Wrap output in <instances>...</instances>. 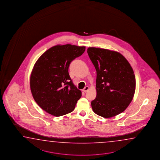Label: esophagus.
I'll return each mask as SVG.
<instances>
[{
    "mask_svg": "<svg viewBox=\"0 0 160 160\" xmlns=\"http://www.w3.org/2000/svg\"><path fill=\"white\" fill-rule=\"evenodd\" d=\"M88 89H89V87H88V86H86V87L83 88V91H84V92H86V91H88Z\"/></svg>",
    "mask_w": 160,
    "mask_h": 160,
    "instance_id": "obj_1",
    "label": "esophagus"
}]
</instances>
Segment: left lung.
I'll return each mask as SVG.
<instances>
[{
  "label": "left lung",
  "mask_w": 160,
  "mask_h": 160,
  "mask_svg": "<svg viewBox=\"0 0 160 160\" xmlns=\"http://www.w3.org/2000/svg\"><path fill=\"white\" fill-rule=\"evenodd\" d=\"M87 52L97 71V96L91 102L93 111L105 118L119 115L135 94L136 79L131 65L115 51L90 47Z\"/></svg>",
  "instance_id": "left-lung-1"
}]
</instances>
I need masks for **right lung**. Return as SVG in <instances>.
<instances>
[{
	"mask_svg": "<svg viewBox=\"0 0 160 160\" xmlns=\"http://www.w3.org/2000/svg\"><path fill=\"white\" fill-rule=\"evenodd\" d=\"M85 47L57 45L40 57L32 70L30 88L35 102L42 110L55 116L72 112L82 92L69 75L71 62L81 56Z\"/></svg>",
	"mask_w": 160,
	"mask_h": 160,
	"instance_id": "obj_1",
	"label": "right lung"
}]
</instances>
